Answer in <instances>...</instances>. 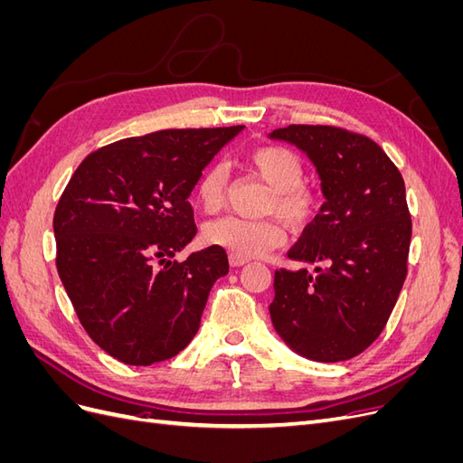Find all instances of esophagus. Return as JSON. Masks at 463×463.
I'll list each match as a JSON object with an SVG mask.
<instances>
[{
  "mask_svg": "<svg viewBox=\"0 0 463 463\" xmlns=\"http://www.w3.org/2000/svg\"><path fill=\"white\" fill-rule=\"evenodd\" d=\"M230 262H232V266H243V264L249 262V259H241V257H237V255H230Z\"/></svg>",
  "mask_w": 463,
  "mask_h": 463,
  "instance_id": "34e87169",
  "label": "esophagus"
}]
</instances>
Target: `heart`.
Here are the masks:
<instances>
[{
  "label": "heart",
  "mask_w": 463,
  "mask_h": 463,
  "mask_svg": "<svg viewBox=\"0 0 463 463\" xmlns=\"http://www.w3.org/2000/svg\"><path fill=\"white\" fill-rule=\"evenodd\" d=\"M247 165L272 189L266 201V213L282 218L293 232L309 230L322 210L320 194L305 185V164L296 152L286 146H260L249 152ZM230 175L223 165H210L197 185V201L208 214H216L226 206ZM210 245L230 250L241 259L270 253L286 240V232L278 220H245L226 216L210 222L204 228Z\"/></svg>",
  "instance_id": "1"
}]
</instances>
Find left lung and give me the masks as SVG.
<instances>
[{"label":"left lung","instance_id":"8db88e82","mask_svg":"<svg viewBox=\"0 0 463 463\" xmlns=\"http://www.w3.org/2000/svg\"><path fill=\"white\" fill-rule=\"evenodd\" d=\"M270 138L311 158L326 199L288 253L320 266L276 270L272 325L307 359H352L381 335L408 276L411 216L403 177L373 138L342 128L288 125Z\"/></svg>","mask_w":463,"mask_h":463}]
</instances>
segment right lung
Returning a JSON list of instances; mask_svg holds the SVG:
<instances>
[{
	"label": "right lung",
	"mask_w": 463,
	"mask_h": 463,
	"mask_svg": "<svg viewBox=\"0 0 463 463\" xmlns=\"http://www.w3.org/2000/svg\"><path fill=\"white\" fill-rule=\"evenodd\" d=\"M243 125L121 138L80 162L53 216L58 272L82 328L128 365L177 355L201 326L222 247L172 260L197 233L187 201Z\"/></svg>",
	"instance_id": "obj_1"
}]
</instances>
